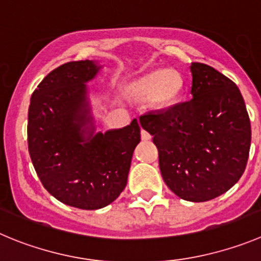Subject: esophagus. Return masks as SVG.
<instances>
[{
    "instance_id": "1",
    "label": "esophagus",
    "mask_w": 261,
    "mask_h": 261,
    "mask_svg": "<svg viewBox=\"0 0 261 261\" xmlns=\"http://www.w3.org/2000/svg\"><path fill=\"white\" fill-rule=\"evenodd\" d=\"M142 139L144 140V142H147V140H150V139H152V135H150L148 131L142 130Z\"/></svg>"
}]
</instances>
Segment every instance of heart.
<instances>
[{"mask_svg":"<svg viewBox=\"0 0 261 261\" xmlns=\"http://www.w3.org/2000/svg\"><path fill=\"white\" fill-rule=\"evenodd\" d=\"M184 86L181 74L175 69H154L131 82L128 91L136 99H152L160 106H170L180 96Z\"/></svg>","mask_w":261,"mask_h":261,"instance_id":"1","label":"heart"}]
</instances>
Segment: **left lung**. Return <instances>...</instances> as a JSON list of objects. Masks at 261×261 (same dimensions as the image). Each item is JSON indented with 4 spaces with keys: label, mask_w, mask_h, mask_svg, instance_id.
<instances>
[{
    "label": "left lung",
    "mask_w": 261,
    "mask_h": 261,
    "mask_svg": "<svg viewBox=\"0 0 261 261\" xmlns=\"http://www.w3.org/2000/svg\"><path fill=\"white\" fill-rule=\"evenodd\" d=\"M191 73V100L142 116L140 125L153 135L166 186L181 199L204 202L242 176L251 126L234 82L202 63H192Z\"/></svg>",
    "instance_id": "left-lung-1"
}]
</instances>
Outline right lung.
<instances>
[{
  "mask_svg": "<svg viewBox=\"0 0 261 261\" xmlns=\"http://www.w3.org/2000/svg\"><path fill=\"white\" fill-rule=\"evenodd\" d=\"M103 65L81 60L60 65L33 91L28 111V149L46 191L82 208L108 206L127 184L140 126L97 131L87 82Z\"/></svg>",
  "mask_w": 261,
  "mask_h": 261,
  "instance_id": "right-lung-1",
  "label": "right lung"
}]
</instances>
